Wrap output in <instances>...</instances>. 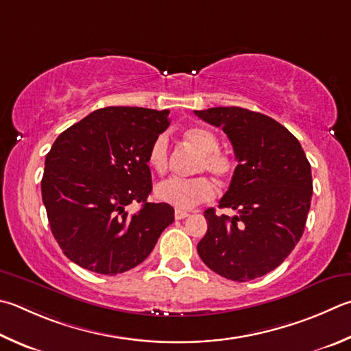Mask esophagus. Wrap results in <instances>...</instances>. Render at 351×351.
<instances>
[{
  "label": "esophagus",
  "instance_id": "34e87169",
  "mask_svg": "<svg viewBox=\"0 0 351 351\" xmlns=\"http://www.w3.org/2000/svg\"><path fill=\"white\" fill-rule=\"evenodd\" d=\"M190 213L189 212H186V210H175V218L176 219H184V218H187Z\"/></svg>",
  "mask_w": 351,
  "mask_h": 351
}]
</instances>
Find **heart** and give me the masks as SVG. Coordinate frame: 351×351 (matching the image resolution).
<instances>
[{
  "label": "heart",
  "instance_id": "1",
  "mask_svg": "<svg viewBox=\"0 0 351 351\" xmlns=\"http://www.w3.org/2000/svg\"><path fill=\"white\" fill-rule=\"evenodd\" d=\"M189 144L201 152L196 171H208L216 180H227L233 173V159L219 150V139L212 130L204 127H190L184 132ZM147 164L156 173H164L169 165V138L165 133L158 135L147 152ZM155 196L158 201L169 204L178 210H189L215 196L213 182L206 176L169 178L156 184Z\"/></svg>",
  "mask_w": 351,
  "mask_h": 351
}]
</instances>
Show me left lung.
Wrapping results in <instances>:
<instances>
[{
  "label": "left lung",
  "mask_w": 351,
  "mask_h": 351,
  "mask_svg": "<svg viewBox=\"0 0 351 351\" xmlns=\"http://www.w3.org/2000/svg\"><path fill=\"white\" fill-rule=\"evenodd\" d=\"M221 127L233 145L238 165L221 208H207V233L197 253L210 270L238 282L264 276L289 256L301 239L310 210L313 181L298 139L267 114L241 107L195 110Z\"/></svg>",
  "instance_id": "obj_1"
}]
</instances>
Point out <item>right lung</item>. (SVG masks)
<instances>
[{"label": "right lung", "instance_id": "right-lung-1", "mask_svg": "<svg viewBox=\"0 0 351 351\" xmlns=\"http://www.w3.org/2000/svg\"><path fill=\"white\" fill-rule=\"evenodd\" d=\"M169 110L104 107L55 139L41 181L50 230L66 256L113 276L143 263L175 210L147 202V152L169 127ZM139 202L135 215L125 207Z\"/></svg>", "mask_w": 351, "mask_h": 351}]
</instances>
